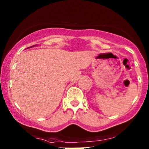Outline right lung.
Masks as SVG:
<instances>
[{"mask_svg":"<svg viewBox=\"0 0 149 149\" xmlns=\"http://www.w3.org/2000/svg\"><path fill=\"white\" fill-rule=\"evenodd\" d=\"M34 46H36V45H32V46H31V47H34Z\"/></svg>","mask_w":149,"mask_h":149,"instance_id":"right-lung-1","label":"right lung"}]
</instances>
